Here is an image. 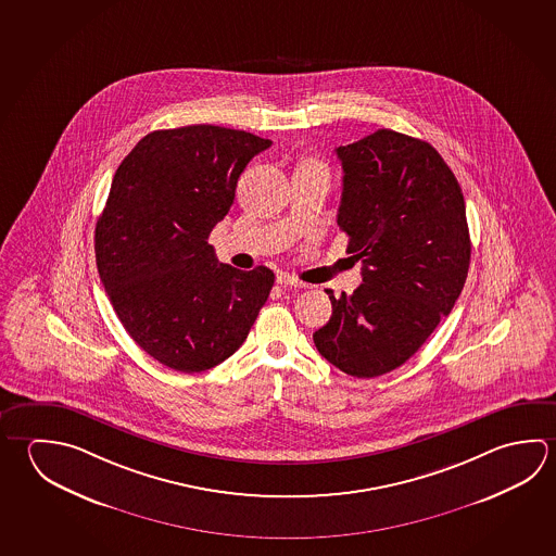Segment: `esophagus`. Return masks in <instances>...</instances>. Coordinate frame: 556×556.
<instances>
[{
	"label": "esophagus",
	"instance_id": "esophagus-1",
	"mask_svg": "<svg viewBox=\"0 0 556 556\" xmlns=\"http://www.w3.org/2000/svg\"><path fill=\"white\" fill-rule=\"evenodd\" d=\"M277 285H281V287H291V289H302V287H306L304 282L299 281L296 277H292V275L289 274L277 275Z\"/></svg>",
	"mask_w": 556,
	"mask_h": 556
}]
</instances>
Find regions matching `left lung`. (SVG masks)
<instances>
[{
    "instance_id": "left-lung-1",
    "label": "left lung",
    "mask_w": 556,
    "mask_h": 556,
    "mask_svg": "<svg viewBox=\"0 0 556 556\" xmlns=\"http://www.w3.org/2000/svg\"><path fill=\"white\" fill-rule=\"evenodd\" d=\"M343 167L338 226L363 282L331 301L314 345L357 379L396 369L455 306L470 264L465 197L438 150L380 128L336 148Z\"/></svg>"
}]
</instances>
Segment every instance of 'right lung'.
Instances as JSON below:
<instances>
[{"label": "right lung", "mask_w": 556, "mask_h": 556, "mask_svg": "<svg viewBox=\"0 0 556 556\" xmlns=\"http://www.w3.org/2000/svg\"><path fill=\"white\" fill-rule=\"evenodd\" d=\"M269 147L215 125L154 130L113 177L96 226L99 277L128 336L169 369L228 359L269 296L271 269L218 265L206 242L248 162Z\"/></svg>", "instance_id": "right-lung-1"}]
</instances>
